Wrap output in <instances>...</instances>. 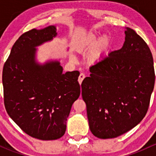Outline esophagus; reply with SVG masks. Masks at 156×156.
<instances>
[{"label":"esophagus","instance_id":"34e87169","mask_svg":"<svg viewBox=\"0 0 156 156\" xmlns=\"http://www.w3.org/2000/svg\"><path fill=\"white\" fill-rule=\"evenodd\" d=\"M84 78H85V75L84 73L80 74L79 77H78V82H79V84L82 83V81L84 79Z\"/></svg>","mask_w":156,"mask_h":156}]
</instances>
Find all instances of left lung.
<instances>
[{"label":"left lung","mask_w":156,"mask_h":156,"mask_svg":"<svg viewBox=\"0 0 156 156\" xmlns=\"http://www.w3.org/2000/svg\"><path fill=\"white\" fill-rule=\"evenodd\" d=\"M120 50L110 52L90 68L81 84L89 126L100 139L115 138L145 117L155 84L152 53L133 29L125 30Z\"/></svg>","instance_id":"obj_1"}]
</instances>
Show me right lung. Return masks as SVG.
<instances>
[{"label": "right lung", "instance_id": "right-lung-1", "mask_svg": "<svg viewBox=\"0 0 156 156\" xmlns=\"http://www.w3.org/2000/svg\"><path fill=\"white\" fill-rule=\"evenodd\" d=\"M56 35L53 26L23 33L12 46L3 68L4 100L10 117L31 137L57 140L79 97V72H62L59 62L39 66L35 49Z\"/></svg>", "mask_w": 156, "mask_h": 156}]
</instances>
